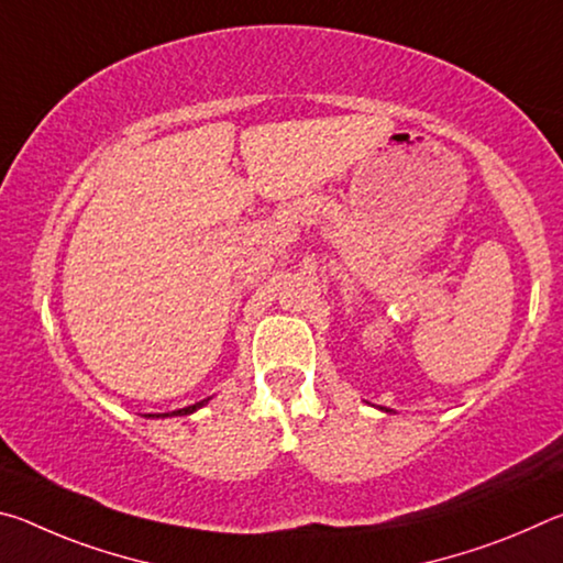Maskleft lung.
<instances>
[{
	"mask_svg": "<svg viewBox=\"0 0 563 563\" xmlns=\"http://www.w3.org/2000/svg\"><path fill=\"white\" fill-rule=\"evenodd\" d=\"M379 409H383V412H393V409H385V407H379Z\"/></svg>",
	"mask_w": 563,
	"mask_h": 563,
	"instance_id": "obj_1",
	"label": "left lung"
}]
</instances>
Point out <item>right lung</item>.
<instances>
[{
    "label": "right lung",
    "mask_w": 563,
    "mask_h": 563,
    "mask_svg": "<svg viewBox=\"0 0 563 563\" xmlns=\"http://www.w3.org/2000/svg\"><path fill=\"white\" fill-rule=\"evenodd\" d=\"M208 399H211V397H208ZM208 399H201V402L188 405V407H184V409H174V412H164V415H144V417H148V419H154V417H186V415H194L196 409H201L203 405H208Z\"/></svg>",
    "instance_id": "add662e5"
}]
</instances>
